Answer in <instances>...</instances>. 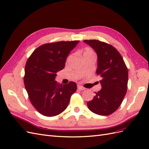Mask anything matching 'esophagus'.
<instances>
[{
	"label": "esophagus",
	"mask_w": 149,
	"mask_h": 149,
	"mask_svg": "<svg viewBox=\"0 0 149 149\" xmlns=\"http://www.w3.org/2000/svg\"><path fill=\"white\" fill-rule=\"evenodd\" d=\"M78 89L79 90H84L85 89V88L83 86H81V85H78Z\"/></svg>",
	"instance_id": "34e87169"
}]
</instances>
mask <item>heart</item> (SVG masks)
<instances>
[{
	"label": "heart",
	"instance_id": "heart-1",
	"mask_svg": "<svg viewBox=\"0 0 149 149\" xmlns=\"http://www.w3.org/2000/svg\"><path fill=\"white\" fill-rule=\"evenodd\" d=\"M90 56H95V53L93 52V49L89 48H86L84 49L83 52V57Z\"/></svg>",
	"mask_w": 149,
	"mask_h": 149
}]
</instances>
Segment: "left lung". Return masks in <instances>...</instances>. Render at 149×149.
<instances>
[{"label": "left lung", "mask_w": 149, "mask_h": 149, "mask_svg": "<svg viewBox=\"0 0 149 149\" xmlns=\"http://www.w3.org/2000/svg\"><path fill=\"white\" fill-rule=\"evenodd\" d=\"M97 55L96 73L101 77L102 88L87 102L89 109L108 116L118 109L127 89L128 70L119 52L111 45L97 40H85Z\"/></svg>", "instance_id": "1"}]
</instances>
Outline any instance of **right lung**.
<instances>
[{
    "label": "right lung",
    "instance_id": "1",
    "mask_svg": "<svg viewBox=\"0 0 149 149\" xmlns=\"http://www.w3.org/2000/svg\"><path fill=\"white\" fill-rule=\"evenodd\" d=\"M79 41H61L43 44L28 58L25 67V87L30 101L40 114L53 117L61 114L77 89L73 81L60 84L56 73L65 66L67 56Z\"/></svg>",
    "mask_w": 149,
    "mask_h": 149
}]
</instances>
